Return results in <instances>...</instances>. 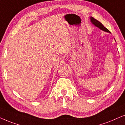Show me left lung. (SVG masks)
Here are the masks:
<instances>
[{
	"instance_id": "8db88e82",
	"label": "left lung",
	"mask_w": 125,
	"mask_h": 125,
	"mask_svg": "<svg viewBox=\"0 0 125 125\" xmlns=\"http://www.w3.org/2000/svg\"><path fill=\"white\" fill-rule=\"evenodd\" d=\"M90 20H91V23H92L96 27L99 28V29H100V30H102V31H105V32H108L110 33V31H109V30L107 29L106 28H105L104 26V25H103L102 23L100 22L99 21H98L96 20V19H94L93 18V17H90Z\"/></svg>"
}]
</instances>
